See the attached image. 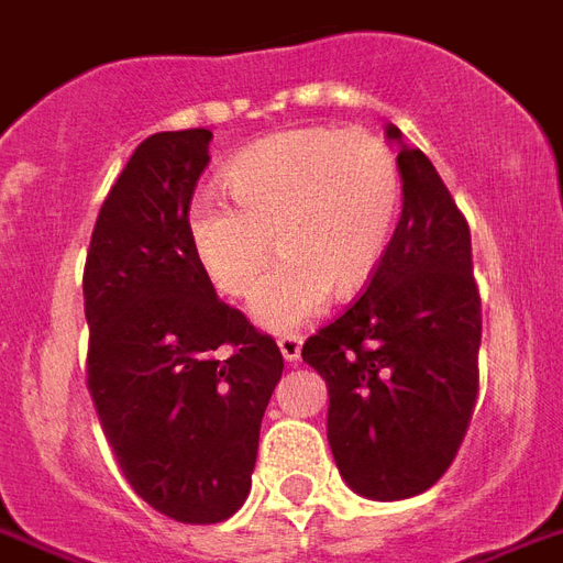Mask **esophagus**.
Listing matches in <instances>:
<instances>
[{
  "instance_id": "esophagus-1",
  "label": "esophagus",
  "mask_w": 563,
  "mask_h": 563,
  "mask_svg": "<svg viewBox=\"0 0 563 563\" xmlns=\"http://www.w3.org/2000/svg\"><path fill=\"white\" fill-rule=\"evenodd\" d=\"M277 345H280V354L286 357V363H298L303 336H298V333H286V336L277 339Z\"/></svg>"
}]
</instances>
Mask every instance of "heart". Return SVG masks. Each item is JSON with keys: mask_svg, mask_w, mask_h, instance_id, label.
<instances>
[{"mask_svg": "<svg viewBox=\"0 0 563 563\" xmlns=\"http://www.w3.org/2000/svg\"><path fill=\"white\" fill-rule=\"evenodd\" d=\"M227 200L203 191L188 212V239L203 274L227 298L256 289L253 319L286 333L316 319L330 291L351 298L375 274L398 206L401 170L372 132L310 126L253 144L227 167Z\"/></svg>", "mask_w": 563, "mask_h": 563, "instance_id": "1", "label": "heart"}]
</instances>
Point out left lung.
<instances>
[{
	"instance_id": "obj_1",
	"label": "left lung",
	"mask_w": 563,
	"mask_h": 563,
	"mask_svg": "<svg viewBox=\"0 0 563 563\" xmlns=\"http://www.w3.org/2000/svg\"><path fill=\"white\" fill-rule=\"evenodd\" d=\"M386 135L401 144L398 126ZM401 218L366 289L303 342L328 380V440L349 487L396 501L434 487L478 401L482 295L470 224L422 150H398Z\"/></svg>"
}]
</instances>
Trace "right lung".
<instances>
[{
    "mask_svg": "<svg viewBox=\"0 0 563 563\" xmlns=\"http://www.w3.org/2000/svg\"><path fill=\"white\" fill-rule=\"evenodd\" d=\"M209 129L156 132L111 186L85 260L88 393L129 487L177 522L242 508L283 354L214 295L188 239Z\"/></svg>",
    "mask_w": 563,
    "mask_h": 563,
    "instance_id": "right-lung-1",
    "label": "right lung"
}]
</instances>
